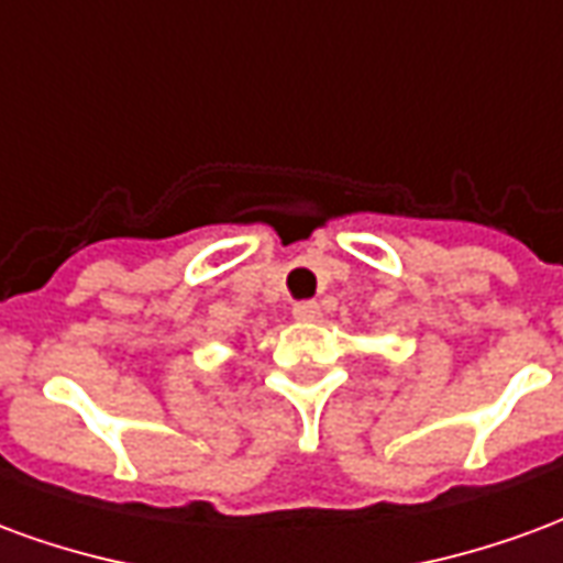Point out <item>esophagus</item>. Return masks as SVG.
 Instances as JSON below:
<instances>
[{
	"label": "esophagus",
	"instance_id": "1",
	"mask_svg": "<svg viewBox=\"0 0 563 563\" xmlns=\"http://www.w3.org/2000/svg\"><path fill=\"white\" fill-rule=\"evenodd\" d=\"M292 317L301 319V322H313V319L322 317V307H319L317 301H298V305L292 307Z\"/></svg>",
	"mask_w": 563,
	"mask_h": 563
}]
</instances>
